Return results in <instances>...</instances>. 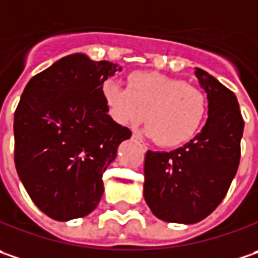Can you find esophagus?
<instances>
[{
	"instance_id": "obj_1",
	"label": "esophagus",
	"mask_w": 258,
	"mask_h": 258,
	"mask_svg": "<svg viewBox=\"0 0 258 258\" xmlns=\"http://www.w3.org/2000/svg\"><path fill=\"white\" fill-rule=\"evenodd\" d=\"M131 139H133V140H134V141H137V143L140 144L141 147H143V150H147V147L144 146V143H143V140H141V139H140V137H139V136H137V134H133V137H131Z\"/></svg>"
}]
</instances>
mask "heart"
I'll list each match as a JSON object with an SVG mask.
<instances>
[{
	"mask_svg": "<svg viewBox=\"0 0 258 258\" xmlns=\"http://www.w3.org/2000/svg\"><path fill=\"white\" fill-rule=\"evenodd\" d=\"M101 92L117 124L134 127L146 115V134L157 139L163 147L186 144L207 119L205 94L182 79L160 73H133L128 86L111 79L102 85Z\"/></svg>",
	"mask_w": 258,
	"mask_h": 258,
	"instance_id": "obj_1",
	"label": "heart"
}]
</instances>
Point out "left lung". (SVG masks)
I'll return each instance as SVG.
<instances>
[{"mask_svg": "<svg viewBox=\"0 0 258 258\" xmlns=\"http://www.w3.org/2000/svg\"><path fill=\"white\" fill-rule=\"evenodd\" d=\"M195 76L208 98V119L195 137L172 151H147L144 199L162 221L196 224L225 198L240 164L244 131L237 96L204 69Z\"/></svg>", "mask_w": 258, "mask_h": 258, "instance_id": "obj_1", "label": "left lung"}]
</instances>
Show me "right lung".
I'll list each match as a JSON object with an SVG mask.
<instances>
[{"label": "right lung", "instance_id": "1", "mask_svg": "<svg viewBox=\"0 0 258 258\" xmlns=\"http://www.w3.org/2000/svg\"><path fill=\"white\" fill-rule=\"evenodd\" d=\"M121 66L84 53L64 56L30 79L14 114L18 177L56 221L86 217L104 194L102 173L131 137L108 115L102 85Z\"/></svg>", "mask_w": 258, "mask_h": 258}]
</instances>
